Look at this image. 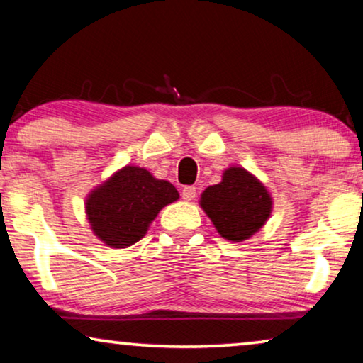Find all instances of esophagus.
I'll return each instance as SVG.
<instances>
[{"mask_svg":"<svg viewBox=\"0 0 363 363\" xmlns=\"http://www.w3.org/2000/svg\"><path fill=\"white\" fill-rule=\"evenodd\" d=\"M195 196H196V188L195 186H185L182 190V198L185 201H191V200H195Z\"/></svg>","mask_w":363,"mask_h":363,"instance_id":"obj_1","label":"esophagus"}]
</instances>
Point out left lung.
I'll use <instances>...</instances> for the list:
<instances>
[{"mask_svg": "<svg viewBox=\"0 0 363 363\" xmlns=\"http://www.w3.org/2000/svg\"><path fill=\"white\" fill-rule=\"evenodd\" d=\"M200 206L225 240L241 242L264 226L272 198L255 175L242 167H230L218 185L201 193Z\"/></svg>", "mask_w": 363, "mask_h": 363, "instance_id": "1", "label": "left lung"}]
</instances>
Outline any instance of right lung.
<instances>
[{
  "label": "right lung",
  "instance_id": "obj_1",
  "mask_svg": "<svg viewBox=\"0 0 363 363\" xmlns=\"http://www.w3.org/2000/svg\"><path fill=\"white\" fill-rule=\"evenodd\" d=\"M177 188L145 168L127 165L89 193L86 215L91 230L111 247L142 240L163 206L177 201Z\"/></svg>",
  "mask_w": 363,
  "mask_h": 363
}]
</instances>
